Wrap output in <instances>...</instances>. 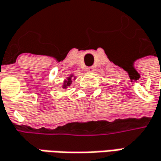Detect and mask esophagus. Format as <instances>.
I'll return each instance as SVG.
<instances>
[{"label": "esophagus", "mask_w": 161, "mask_h": 161, "mask_svg": "<svg viewBox=\"0 0 161 161\" xmlns=\"http://www.w3.org/2000/svg\"><path fill=\"white\" fill-rule=\"evenodd\" d=\"M86 71L94 72L95 71V67H94V66H88V67L86 68Z\"/></svg>", "instance_id": "esophagus-1"}]
</instances>
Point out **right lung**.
<instances>
[{
  "mask_svg": "<svg viewBox=\"0 0 161 161\" xmlns=\"http://www.w3.org/2000/svg\"><path fill=\"white\" fill-rule=\"evenodd\" d=\"M71 83H72L71 77H69V78H68V80L64 82V88H65V87H67V86H70Z\"/></svg>",
  "mask_w": 161,
  "mask_h": 161,
  "instance_id": "add662e5",
  "label": "right lung"
}]
</instances>
